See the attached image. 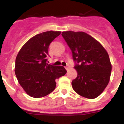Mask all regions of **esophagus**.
<instances>
[{"instance_id":"obj_1","label":"esophagus","mask_w":124,"mask_h":124,"mask_svg":"<svg viewBox=\"0 0 124 124\" xmlns=\"http://www.w3.org/2000/svg\"><path fill=\"white\" fill-rule=\"evenodd\" d=\"M65 68H66V70H67V71H68L69 70H70V66L69 65H67L65 67Z\"/></svg>"}]
</instances>
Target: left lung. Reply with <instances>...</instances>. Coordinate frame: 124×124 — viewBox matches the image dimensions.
I'll use <instances>...</instances> for the list:
<instances>
[{
    "label": "left lung",
    "instance_id": "left-lung-1",
    "mask_svg": "<svg viewBox=\"0 0 124 124\" xmlns=\"http://www.w3.org/2000/svg\"><path fill=\"white\" fill-rule=\"evenodd\" d=\"M62 36L71 49L77 78L73 89L79 95L94 99L109 84L112 64L109 54L99 41L83 31H63Z\"/></svg>",
    "mask_w": 124,
    "mask_h": 124
}]
</instances>
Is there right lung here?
<instances>
[{"label": "right lung", "mask_w": 124, "mask_h": 124, "mask_svg": "<svg viewBox=\"0 0 124 124\" xmlns=\"http://www.w3.org/2000/svg\"><path fill=\"white\" fill-rule=\"evenodd\" d=\"M61 33L47 31L37 34L25 43L18 52L15 73L28 96L34 98L47 96L54 90L56 79L67 72L62 66L47 63L49 45Z\"/></svg>", "instance_id": "1"}]
</instances>
